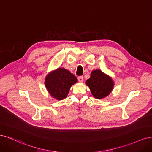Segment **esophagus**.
<instances>
[{"instance_id":"esophagus-1","label":"esophagus","mask_w":152,"mask_h":152,"mask_svg":"<svg viewBox=\"0 0 152 152\" xmlns=\"http://www.w3.org/2000/svg\"><path fill=\"white\" fill-rule=\"evenodd\" d=\"M77 80H78V81H79V82L82 83L83 81V76H78Z\"/></svg>"}]
</instances>
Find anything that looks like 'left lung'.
<instances>
[{"instance_id": "8db88e82", "label": "left lung", "mask_w": 152, "mask_h": 152, "mask_svg": "<svg viewBox=\"0 0 152 152\" xmlns=\"http://www.w3.org/2000/svg\"><path fill=\"white\" fill-rule=\"evenodd\" d=\"M91 94L98 99H102L108 96L113 89L114 81L108 75L99 69L94 70L91 76L86 81Z\"/></svg>"}]
</instances>
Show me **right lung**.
<instances>
[{"label": "right lung", "mask_w": 152, "mask_h": 152, "mask_svg": "<svg viewBox=\"0 0 152 152\" xmlns=\"http://www.w3.org/2000/svg\"><path fill=\"white\" fill-rule=\"evenodd\" d=\"M77 81L76 76L69 71L64 68H58L47 75L45 85L50 95L60 100L65 99L71 86Z\"/></svg>", "instance_id": "right-lung-1"}]
</instances>
